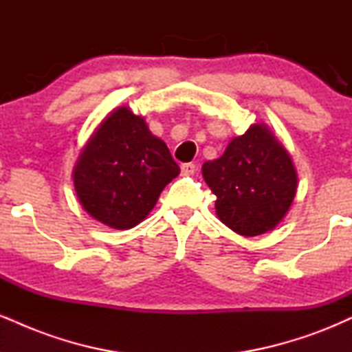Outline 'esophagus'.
I'll return each instance as SVG.
<instances>
[{
  "mask_svg": "<svg viewBox=\"0 0 352 352\" xmlns=\"http://www.w3.org/2000/svg\"><path fill=\"white\" fill-rule=\"evenodd\" d=\"M180 170L184 175H192V173L197 170V167H195V164H182Z\"/></svg>",
  "mask_w": 352,
  "mask_h": 352,
  "instance_id": "esophagus-1",
  "label": "esophagus"
}]
</instances>
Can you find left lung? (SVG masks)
I'll return each instance as SVG.
<instances>
[{
  "instance_id": "1",
  "label": "left lung",
  "mask_w": 352,
  "mask_h": 352,
  "mask_svg": "<svg viewBox=\"0 0 352 352\" xmlns=\"http://www.w3.org/2000/svg\"><path fill=\"white\" fill-rule=\"evenodd\" d=\"M201 173L217 195L220 221L241 236L273 230L296 195L292 157L263 124L232 139L220 159L204 164Z\"/></svg>"
}]
</instances>
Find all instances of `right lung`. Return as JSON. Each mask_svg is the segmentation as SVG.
Returning <instances> with one entry per match:
<instances>
[{
  "label": "right lung",
  "instance_id": "right-lung-1",
  "mask_svg": "<svg viewBox=\"0 0 352 352\" xmlns=\"http://www.w3.org/2000/svg\"><path fill=\"white\" fill-rule=\"evenodd\" d=\"M180 173L164 140L129 107L112 111L80 151L74 188L92 218L116 230L139 225Z\"/></svg>",
  "mask_w": 352,
  "mask_h": 352
}]
</instances>
